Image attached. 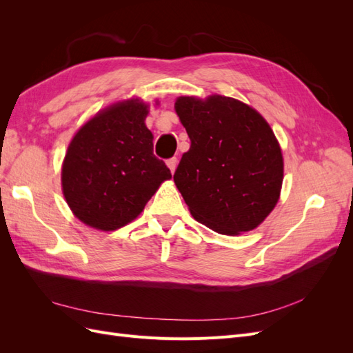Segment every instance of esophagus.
Returning <instances> with one entry per match:
<instances>
[{"mask_svg":"<svg viewBox=\"0 0 353 353\" xmlns=\"http://www.w3.org/2000/svg\"><path fill=\"white\" fill-rule=\"evenodd\" d=\"M166 165H168V168L170 169V172L175 174V169H176V165H178V160H176V157L169 159L168 162H166Z\"/></svg>","mask_w":353,"mask_h":353,"instance_id":"1","label":"esophagus"}]
</instances>
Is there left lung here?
Returning a JSON list of instances; mask_svg holds the SVG:
<instances>
[{
	"label": "left lung",
	"instance_id": "8db88e82",
	"mask_svg": "<svg viewBox=\"0 0 353 353\" xmlns=\"http://www.w3.org/2000/svg\"><path fill=\"white\" fill-rule=\"evenodd\" d=\"M175 112L191 147L175 185L196 221L223 236L258 228L280 200L284 159L265 117L240 100L181 95Z\"/></svg>",
	"mask_w": 353,
	"mask_h": 353
}]
</instances>
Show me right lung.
<instances>
[{"label":"right lung","instance_id":"1","mask_svg":"<svg viewBox=\"0 0 353 353\" xmlns=\"http://www.w3.org/2000/svg\"><path fill=\"white\" fill-rule=\"evenodd\" d=\"M148 112L150 104L138 97L113 103L70 140L61 163V191L85 225L99 231L125 227L172 178L153 154V134L145 125Z\"/></svg>","mask_w":353,"mask_h":353}]
</instances>
